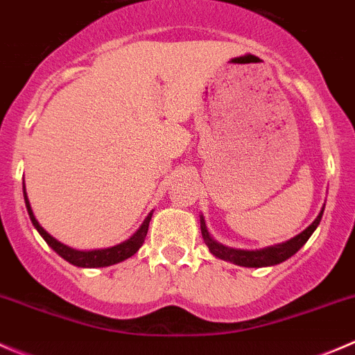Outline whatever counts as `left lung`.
I'll return each instance as SVG.
<instances>
[{"mask_svg":"<svg viewBox=\"0 0 355 355\" xmlns=\"http://www.w3.org/2000/svg\"><path fill=\"white\" fill-rule=\"evenodd\" d=\"M322 212H324V207L319 212V216L315 217L314 223L307 227L305 231H302L300 234H297L292 240L285 241V243L275 245V247H268L264 250H236V248H227L224 245L217 243L216 240H212V236L209 234L205 226V220L200 216V230H202V236L205 245L209 247L210 254H214L216 257L223 259V261L234 262L238 266H245V268H266V266H275L279 262L286 261V259L292 257L293 254H297L302 247L305 245V241L311 238V234L314 233V230L318 227V224L321 223Z\"/></svg>","mask_w":355,"mask_h":355,"instance_id":"obj_1","label":"left lung"}]
</instances>
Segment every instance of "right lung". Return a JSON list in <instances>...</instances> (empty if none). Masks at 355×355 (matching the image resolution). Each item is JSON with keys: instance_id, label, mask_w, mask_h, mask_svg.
<instances>
[{"instance_id": "add662e5", "label": "right lung", "mask_w": 355, "mask_h": 355, "mask_svg": "<svg viewBox=\"0 0 355 355\" xmlns=\"http://www.w3.org/2000/svg\"><path fill=\"white\" fill-rule=\"evenodd\" d=\"M24 198H26V207H27V212H29L31 220H33L34 227L40 231L41 236L44 238V241H46V243L50 245L55 252H57L60 257H63L67 262L77 266V268H107V266L117 264V262H122V261H125V259L131 257V255H135L136 252L139 250V247L143 245V241H145L146 233H148L150 219H152V212H150L148 217L145 219V223L141 224V227H139V230L136 231V233L132 234L129 240H125L124 243L115 245V247H110V248H105V250L80 252V250H73V248L60 243V241L55 240L51 234H48L46 231L41 227V224L37 223V219L34 217L29 200H27L26 186H24Z\"/></svg>"}]
</instances>
